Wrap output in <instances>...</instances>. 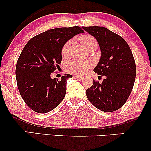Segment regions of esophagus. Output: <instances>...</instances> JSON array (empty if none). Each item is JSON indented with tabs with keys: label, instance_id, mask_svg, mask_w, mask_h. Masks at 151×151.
<instances>
[{
	"label": "esophagus",
	"instance_id": "esophagus-1",
	"mask_svg": "<svg viewBox=\"0 0 151 151\" xmlns=\"http://www.w3.org/2000/svg\"><path fill=\"white\" fill-rule=\"evenodd\" d=\"M74 78H75V79H78V80H81V79H83L82 78V77H81V76H78V75H76V76H74Z\"/></svg>",
	"mask_w": 151,
	"mask_h": 151
}]
</instances>
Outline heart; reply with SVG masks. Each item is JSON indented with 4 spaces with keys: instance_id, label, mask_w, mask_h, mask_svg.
<instances>
[{
    "instance_id": "obj_1",
    "label": "heart",
    "mask_w": 151,
    "mask_h": 151,
    "mask_svg": "<svg viewBox=\"0 0 151 151\" xmlns=\"http://www.w3.org/2000/svg\"><path fill=\"white\" fill-rule=\"evenodd\" d=\"M79 40L86 50L93 48H97L98 43L96 40L90 35H83L79 37ZM74 44V40H69L65 42L62 48V56L68 58L70 56L72 48ZM91 64L88 62H81L77 60H72L65 64V70L68 72L74 74H84L91 68Z\"/></svg>"
}]
</instances>
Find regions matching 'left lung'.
<instances>
[{
  "label": "left lung",
  "mask_w": 151,
  "mask_h": 151,
  "mask_svg": "<svg viewBox=\"0 0 151 151\" xmlns=\"http://www.w3.org/2000/svg\"><path fill=\"white\" fill-rule=\"evenodd\" d=\"M82 28L96 38L101 50V58L93 72L106 77L101 84L93 80V85L86 89V96L102 111H115L127 101L136 79L132 52L124 38L106 27Z\"/></svg>",
  "instance_id": "left-lung-1"
}]
</instances>
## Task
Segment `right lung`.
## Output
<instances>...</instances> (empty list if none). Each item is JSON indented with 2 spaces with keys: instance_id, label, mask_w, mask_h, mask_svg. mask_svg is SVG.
I'll use <instances>...</instances> for the list:
<instances>
[{
  "instance_id": "add662e5",
  "label": "right lung",
  "mask_w": 151,
  "mask_h": 151,
  "mask_svg": "<svg viewBox=\"0 0 151 151\" xmlns=\"http://www.w3.org/2000/svg\"><path fill=\"white\" fill-rule=\"evenodd\" d=\"M79 26L51 29L35 36L22 50L17 62V85L22 99L34 111L47 113L60 104L67 91L69 74L60 80L51 74L62 61V48L76 35L84 33Z\"/></svg>"
}]
</instances>
